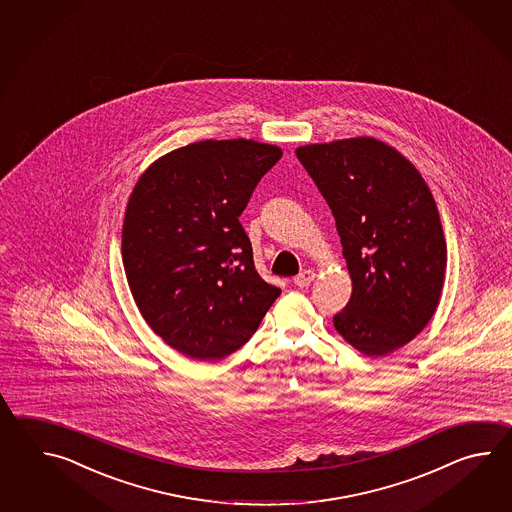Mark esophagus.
<instances>
[{
	"mask_svg": "<svg viewBox=\"0 0 512 512\" xmlns=\"http://www.w3.org/2000/svg\"><path fill=\"white\" fill-rule=\"evenodd\" d=\"M313 280H315V271L307 269V271L300 272V274L294 278V285L300 287V289H304V287H309V285L313 283Z\"/></svg>",
	"mask_w": 512,
	"mask_h": 512,
	"instance_id": "34e87169",
	"label": "esophagus"
}]
</instances>
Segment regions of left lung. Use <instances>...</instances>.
Listing matches in <instances>:
<instances>
[{"mask_svg": "<svg viewBox=\"0 0 512 512\" xmlns=\"http://www.w3.org/2000/svg\"><path fill=\"white\" fill-rule=\"evenodd\" d=\"M337 223L353 291L335 329L368 357L403 348L434 316L446 243L425 179L392 146L359 137L296 150Z\"/></svg>", "mask_w": 512, "mask_h": 512, "instance_id": "1", "label": "left lung"}]
</instances>
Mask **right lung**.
<instances>
[{
	"mask_svg": "<svg viewBox=\"0 0 512 512\" xmlns=\"http://www.w3.org/2000/svg\"><path fill=\"white\" fill-rule=\"evenodd\" d=\"M282 159L271 144L201 141L166 153L133 188L122 261L148 326L190 359L219 360L260 326L280 289L263 282L241 212Z\"/></svg>",
	"mask_w": 512,
	"mask_h": 512,
	"instance_id": "obj_1",
	"label": "right lung"
}]
</instances>
